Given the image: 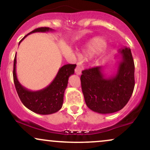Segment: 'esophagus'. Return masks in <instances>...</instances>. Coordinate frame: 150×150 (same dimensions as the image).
<instances>
[{
    "label": "esophagus",
    "mask_w": 150,
    "mask_h": 150,
    "mask_svg": "<svg viewBox=\"0 0 150 150\" xmlns=\"http://www.w3.org/2000/svg\"><path fill=\"white\" fill-rule=\"evenodd\" d=\"M75 73H76V75H81V73H82V69H81L80 65H77L76 68H75Z\"/></svg>",
    "instance_id": "34e87169"
}]
</instances>
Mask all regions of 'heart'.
<instances>
[{"label": "heart", "mask_w": 150, "mask_h": 150, "mask_svg": "<svg viewBox=\"0 0 150 150\" xmlns=\"http://www.w3.org/2000/svg\"><path fill=\"white\" fill-rule=\"evenodd\" d=\"M106 44V41L103 38H92L84 46L83 56L86 58L94 57L102 51Z\"/></svg>", "instance_id": "obj_1"}]
</instances>
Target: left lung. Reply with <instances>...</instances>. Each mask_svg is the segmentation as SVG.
Returning a JSON list of instances; mask_svg holds the SVG:
<instances>
[{"instance_id":"8db88e82","label":"left lung","mask_w":150,"mask_h":150,"mask_svg":"<svg viewBox=\"0 0 150 150\" xmlns=\"http://www.w3.org/2000/svg\"><path fill=\"white\" fill-rule=\"evenodd\" d=\"M118 53L121 59L113 75L106 76L102 66L82 72L81 86L85 103L94 112L106 114L120 111L133 92L135 65L131 51L130 48L123 47Z\"/></svg>"}]
</instances>
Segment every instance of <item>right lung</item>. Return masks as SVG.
I'll list each match as a JSON object with an SVG mask.
<instances>
[{"label":"right lung","instance_id":"obj_1","mask_svg":"<svg viewBox=\"0 0 150 150\" xmlns=\"http://www.w3.org/2000/svg\"><path fill=\"white\" fill-rule=\"evenodd\" d=\"M54 31L49 27H39L31 32L29 34L35 32H48ZM20 41L21 43L25 38ZM16 54L13 65V80L17 92L20 100L28 109L42 115L52 114L59 111L63 103L64 92L68 85V78L75 73V64H67L59 68L57 75L49 85L38 91H32L23 87L18 81L16 74Z\"/></svg>","mask_w":150,"mask_h":150}]
</instances>
